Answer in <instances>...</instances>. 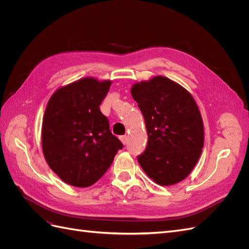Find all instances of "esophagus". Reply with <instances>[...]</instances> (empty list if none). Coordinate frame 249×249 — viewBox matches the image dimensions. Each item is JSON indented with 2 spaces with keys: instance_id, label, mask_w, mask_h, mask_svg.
Here are the masks:
<instances>
[{
  "instance_id": "esophagus-1",
  "label": "esophagus",
  "mask_w": 249,
  "mask_h": 249,
  "mask_svg": "<svg viewBox=\"0 0 249 249\" xmlns=\"http://www.w3.org/2000/svg\"><path fill=\"white\" fill-rule=\"evenodd\" d=\"M120 141L123 142V144L125 145V143H126V136H120Z\"/></svg>"
}]
</instances>
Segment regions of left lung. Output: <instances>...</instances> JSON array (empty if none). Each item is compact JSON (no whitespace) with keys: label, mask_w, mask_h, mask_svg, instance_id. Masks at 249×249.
Segmentation results:
<instances>
[{"label":"left lung","mask_w":249,"mask_h":249,"mask_svg":"<svg viewBox=\"0 0 249 249\" xmlns=\"http://www.w3.org/2000/svg\"><path fill=\"white\" fill-rule=\"evenodd\" d=\"M131 93L145 120L147 145L138 156L146 175L161 186L186 178L203 147V124L193 96L162 76L132 86Z\"/></svg>","instance_id":"obj_1"}]
</instances>
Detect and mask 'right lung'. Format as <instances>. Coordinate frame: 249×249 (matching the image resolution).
Returning <instances> with one entry per match:
<instances>
[{
  "label": "right lung",
  "instance_id": "obj_1",
  "mask_svg": "<svg viewBox=\"0 0 249 249\" xmlns=\"http://www.w3.org/2000/svg\"><path fill=\"white\" fill-rule=\"evenodd\" d=\"M111 81L83 78L58 88L43 115L42 152L66 184L85 188L108 170L123 143L100 110Z\"/></svg>",
  "mask_w": 249,
  "mask_h": 249
}]
</instances>
